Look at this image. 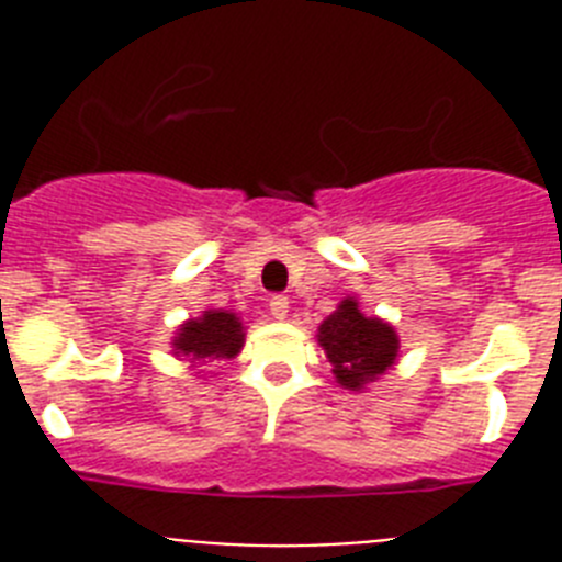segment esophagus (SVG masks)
<instances>
[{
	"label": "esophagus",
	"instance_id": "1",
	"mask_svg": "<svg viewBox=\"0 0 562 562\" xmlns=\"http://www.w3.org/2000/svg\"><path fill=\"white\" fill-rule=\"evenodd\" d=\"M270 312H272V317H278V321H284V317L290 315V301H286L284 295L270 297Z\"/></svg>",
	"mask_w": 562,
	"mask_h": 562
}]
</instances>
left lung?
Listing matches in <instances>:
<instances>
[{
  "mask_svg": "<svg viewBox=\"0 0 562 562\" xmlns=\"http://www.w3.org/2000/svg\"><path fill=\"white\" fill-rule=\"evenodd\" d=\"M317 342L331 362L340 389L362 394L400 360V335L389 321L366 315L355 295L342 297L337 310L317 326Z\"/></svg>",
  "mask_w": 562,
  "mask_h": 562,
  "instance_id": "8db88e82",
  "label": "left lung"
}]
</instances>
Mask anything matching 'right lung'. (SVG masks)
Returning <instances> with one entry per match:
<instances>
[{"instance_id": "add662e5", "label": "right lung", "mask_w": 562, "mask_h": 562, "mask_svg": "<svg viewBox=\"0 0 562 562\" xmlns=\"http://www.w3.org/2000/svg\"><path fill=\"white\" fill-rule=\"evenodd\" d=\"M247 326L231 310H205L200 317H188L171 337L177 360H188L191 369L211 360H233L245 346ZM200 374V371H196Z\"/></svg>"}]
</instances>
